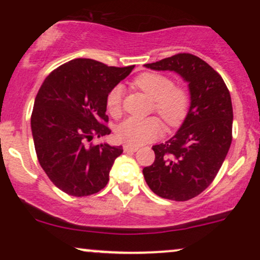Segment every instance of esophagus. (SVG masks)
Instances as JSON below:
<instances>
[{
	"label": "esophagus",
	"mask_w": 260,
	"mask_h": 260,
	"mask_svg": "<svg viewBox=\"0 0 260 260\" xmlns=\"http://www.w3.org/2000/svg\"><path fill=\"white\" fill-rule=\"evenodd\" d=\"M123 150H124V153H136V151L138 150V148L134 147V145H131V144H124Z\"/></svg>",
	"instance_id": "34e87169"
}]
</instances>
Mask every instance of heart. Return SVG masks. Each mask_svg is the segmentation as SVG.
Wrapping results in <instances>:
<instances>
[{"label": "heart", "instance_id": "1", "mask_svg": "<svg viewBox=\"0 0 260 260\" xmlns=\"http://www.w3.org/2000/svg\"><path fill=\"white\" fill-rule=\"evenodd\" d=\"M133 85L154 100L156 111L169 127H178L186 120L190 106V95L186 88L175 85L165 74L144 72L133 79ZM106 107L113 117L122 111V89L116 85L107 92ZM162 133V123L157 117L127 118L116 128V137L131 145H142L157 139Z\"/></svg>", "mask_w": 260, "mask_h": 260}]
</instances>
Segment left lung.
Listing matches in <instances>:
<instances>
[{"instance_id":"8db88e82","label":"left lung","mask_w":260,"mask_h":260,"mask_svg":"<svg viewBox=\"0 0 260 260\" xmlns=\"http://www.w3.org/2000/svg\"><path fill=\"white\" fill-rule=\"evenodd\" d=\"M145 67L174 71L189 83L186 120L171 139L154 145V162L143 169L155 194L189 201L209 187L228 155L234 121L231 95L221 76L192 53H177Z\"/></svg>"}]
</instances>
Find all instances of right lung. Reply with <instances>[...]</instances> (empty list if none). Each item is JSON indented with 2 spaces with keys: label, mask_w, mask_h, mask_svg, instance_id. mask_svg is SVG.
Wrapping results in <instances>:
<instances>
[{
  "label": "right lung",
  "mask_w": 260,
  "mask_h": 260,
  "mask_svg": "<svg viewBox=\"0 0 260 260\" xmlns=\"http://www.w3.org/2000/svg\"><path fill=\"white\" fill-rule=\"evenodd\" d=\"M133 68L76 58L53 70L39 89L31 112L35 151L47 177L67 194H94L109 182L123 149L89 142L111 133L106 95Z\"/></svg>",
  "instance_id": "1"
}]
</instances>
